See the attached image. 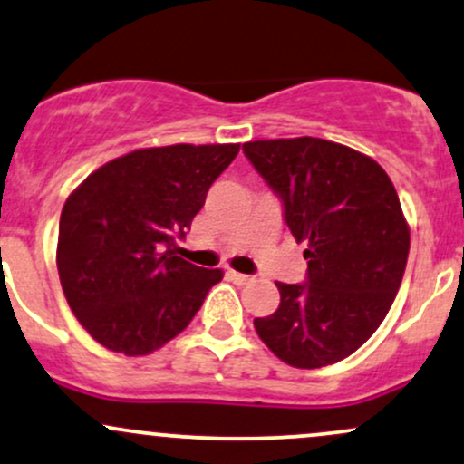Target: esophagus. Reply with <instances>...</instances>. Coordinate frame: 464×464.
I'll return each instance as SVG.
<instances>
[{"mask_svg":"<svg viewBox=\"0 0 464 464\" xmlns=\"http://www.w3.org/2000/svg\"><path fill=\"white\" fill-rule=\"evenodd\" d=\"M228 277L237 284H251L253 279H256L253 275H244V273H236V271H228Z\"/></svg>","mask_w":464,"mask_h":464,"instance_id":"obj_1","label":"esophagus"}]
</instances>
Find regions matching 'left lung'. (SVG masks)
Returning a JSON list of instances; mask_svg holds the SVG:
<instances>
[{"label": "left lung", "mask_w": 464, "mask_h": 464, "mask_svg": "<svg viewBox=\"0 0 464 464\" xmlns=\"http://www.w3.org/2000/svg\"><path fill=\"white\" fill-rule=\"evenodd\" d=\"M242 151L308 242L306 282H277L279 308L253 325L293 368L337 363L372 337L403 282L410 228L394 185L372 158L313 136Z\"/></svg>", "instance_id": "8db88e82"}]
</instances>
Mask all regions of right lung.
<instances>
[{"label":"right lung","instance_id":"obj_1","mask_svg":"<svg viewBox=\"0 0 464 464\" xmlns=\"http://www.w3.org/2000/svg\"><path fill=\"white\" fill-rule=\"evenodd\" d=\"M240 145H169L108 162L65 200L61 288L81 325L114 353L142 356L189 325L220 268L174 256L208 187Z\"/></svg>","mask_w":464,"mask_h":464}]
</instances>
